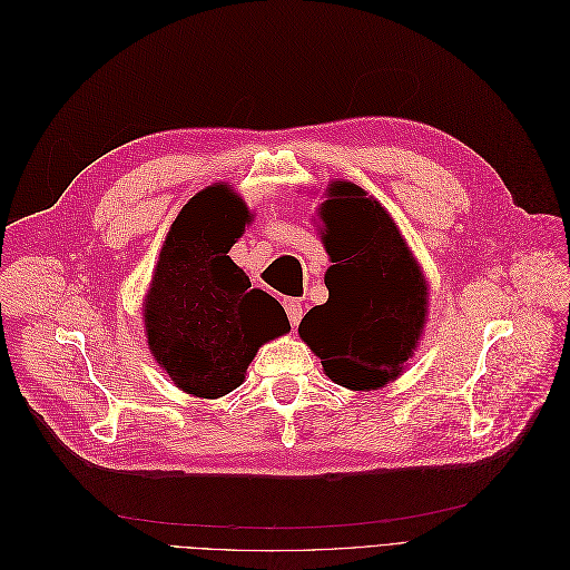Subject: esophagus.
Here are the masks:
<instances>
[{"mask_svg":"<svg viewBox=\"0 0 570 570\" xmlns=\"http://www.w3.org/2000/svg\"><path fill=\"white\" fill-rule=\"evenodd\" d=\"M283 306H285L287 317H289V324H292V327H296V324L302 322V315H304L302 302H296V299H285V302H283Z\"/></svg>","mask_w":570,"mask_h":570,"instance_id":"1","label":"esophagus"}]
</instances>
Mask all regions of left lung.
<instances>
[{"label":"left lung","instance_id":"1","mask_svg":"<svg viewBox=\"0 0 570 570\" xmlns=\"http://www.w3.org/2000/svg\"><path fill=\"white\" fill-rule=\"evenodd\" d=\"M332 257L327 304L311 308L299 336L336 385L383 387L401 373L424 330L426 281L390 213L355 183L336 180L322 204Z\"/></svg>","mask_w":570,"mask_h":570}]
</instances>
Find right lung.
<instances>
[{"label": "right lung", "instance_id": "add662e5", "mask_svg": "<svg viewBox=\"0 0 570 570\" xmlns=\"http://www.w3.org/2000/svg\"><path fill=\"white\" fill-rule=\"evenodd\" d=\"M250 213L227 185L202 189L174 220L146 296V332L157 364L187 394L236 390L255 352L289 332L285 308L227 255Z\"/></svg>", "mask_w": 570, "mask_h": 570}]
</instances>
